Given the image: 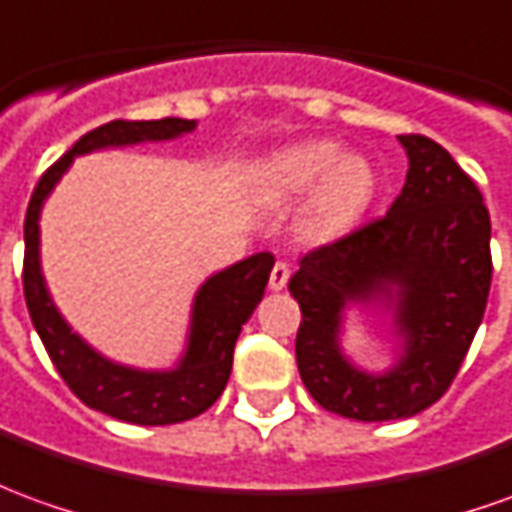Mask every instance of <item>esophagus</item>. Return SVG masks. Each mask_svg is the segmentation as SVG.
Wrapping results in <instances>:
<instances>
[{
    "instance_id": "34e87169",
    "label": "esophagus",
    "mask_w": 512,
    "mask_h": 512,
    "mask_svg": "<svg viewBox=\"0 0 512 512\" xmlns=\"http://www.w3.org/2000/svg\"><path fill=\"white\" fill-rule=\"evenodd\" d=\"M288 277H291V268L277 260L274 268H271V277H268V288H271V291H282V288L288 285Z\"/></svg>"
}]
</instances>
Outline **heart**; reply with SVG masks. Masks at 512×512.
I'll use <instances>...</instances> for the list:
<instances>
[{"mask_svg":"<svg viewBox=\"0 0 512 512\" xmlns=\"http://www.w3.org/2000/svg\"><path fill=\"white\" fill-rule=\"evenodd\" d=\"M268 194L280 202L307 194V230L318 238H330L349 230L377 191V174L363 155H341L335 141H307L291 146L271 160L266 171Z\"/></svg>","mask_w":512,"mask_h":512,"instance_id":"1","label":"heart"}]
</instances>
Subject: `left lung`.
Segmentation results:
<instances>
[{
	"label": "left lung",
	"mask_w": 512,
	"mask_h": 512,
	"mask_svg": "<svg viewBox=\"0 0 512 512\" xmlns=\"http://www.w3.org/2000/svg\"><path fill=\"white\" fill-rule=\"evenodd\" d=\"M407 180L388 213L307 252L288 291L299 302L296 366L318 405L355 421L410 418L435 405L457 377L491 291V216L480 188L441 144L399 135ZM397 307L403 355L368 375L340 355L349 301Z\"/></svg>",
	"instance_id": "left-lung-1"
}]
</instances>
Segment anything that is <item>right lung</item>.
<instances>
[{
	"mask_svg": "<svg viewBox=\"0 0 512 512\" xmlns=\"http://www.w3.org/2000/svg\"><path fill=\"white\" fill-rule=\"evenodd\" d=\"M196 121L160 119V121H110L96 130L85 132L55 166L44 171L27 205L24 216V299L30 310L32 327L44 341L49 360L57 374L69 385L77 399L105 416L141 424L163 427L180 424L205 413L219 399L232 371V352L257 302L266 293L268 274L274 257L268 252L246 257L235 266L224 268L199 288L194 299V318L188 349L174 371H135V368L110 363L96 355L88 343L63 321L49 299L41 260H38V216L41 205L55 188V182L69 169L71 160L105 146H127L141 141H169L182 132H191Z\"/></svg>",
	"mask_w": 512,
	"mask_h": 512,
	"instance_id": "right-lung-1",
	"label": "right lung"
}]
</instances>
